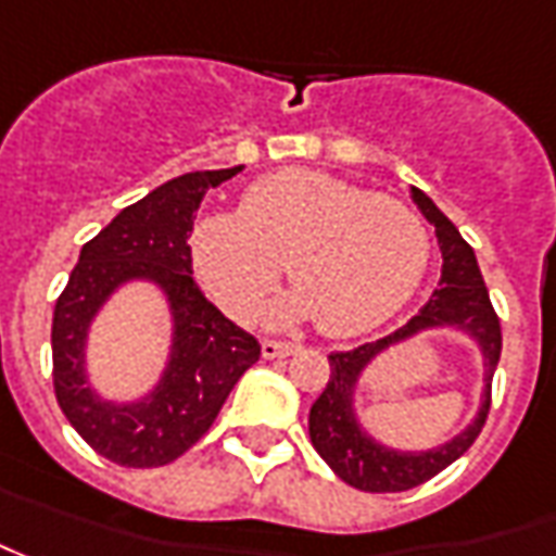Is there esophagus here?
Here are the masks:
<instances>
[{"instance_id":"34e87169","label":"esophagus","mask_w":556,"mask_h":556,"mask_svg":"<svg viewBox=\"0 0 556 556\" xmlns=\"http://www.w3.org/2000/svg\"><path fill=\"white\" fill-rule=\"evenodd\" d=\"M293 352H300V345L281 342V339H263V357H287Z\"/></svg>"}]
</instances>
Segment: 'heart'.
Here are the masks:
<instances>
[{
	"label": "heart",
	"instance_id": "b5f03b06",
	"mask_svg": "<svg viewBox=\"0 0 556 556\" xmlns=\"http://www.w3.org/2000/svg\"><path fill=\"white\" fill-rule=\"evenodd\" d=\"M189 253L232 318H256L287 263L300 293L278 315H315L327 337H355L413 300L431 241L407 201L293 167L251 182L238 214L199 219Z\"/></svg>",
	"mask_w": 556,
	"mask_h": 556
}]
</instances>
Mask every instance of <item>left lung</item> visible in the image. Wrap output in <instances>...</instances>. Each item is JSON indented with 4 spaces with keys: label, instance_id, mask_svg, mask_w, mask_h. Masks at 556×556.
Returning <instances> with one entry per match:
<instances>
[{
    "label": "left lung",
    "instance_id": "obj_1",
    "mask_svg": "<svg viewBox=\"0 0 556 556\" xmlns=\"http://www.w3.org/2000/svg\"><path fill=\"white\" fill-rule=\"evenodd\" d=\"M413 201L419 204V211L434 226L438 244L443 253L441 287L434 290V296L428 300L419 315H413L404 327H397L389 337L364 342L349 352H330V379L321 397L312 404L308 413V434L315 450L321 453V459L337 471L339 478L349 486L364 490V493H404L419 483H426L434 475H441L443 468H450L459 459L462 453L478 441L480 428L486 422L490 413V394H493V374L498 355H502V327L490 303V290L483 285L478 256L471 251V244L459 235V229L443 217L438 204L428 199L426 192L413 189ZM434 323H456L468 329L481 342L484 356L488 357V394L481 405L479 419L466 429L459 439L444 444L438 451L428 454H397L386 451L370 442L354 419L351 407V391L359 370L372 357L388 348L391 341L406 338Z\"/></svg>",
    "mask_w": 556,
    "mask_h": 556
}]
</instances>
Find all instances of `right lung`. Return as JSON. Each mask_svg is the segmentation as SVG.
Instances as JSON below:
<instances>
[{
	"instance_id": "obj_1",
	"label": "right lung",
	"mask_w": 556,
	"mask_h": 556,
	"mask_svg": "<svg viewBox=\"0 0 556 556\" xmlns=\"http://www.w3.org/2000/svg\"><path fill=\"white\" fill-rule=\"evenodd\" d=\"M241 167L195 170L167 180L81 248L54 305L51 361L54 394L70 426L103 459L125 468H159L199 443L241 374L260 361V342L211 303L192 278L189 232L211 186L232 180ZM128 277H149L175 308V352L147 402L115 408L84 386L80 352L93 312Z\"/></svg>"
}]
</instances>
